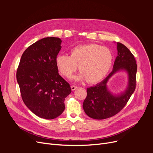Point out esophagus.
Masks as SVG:
<instances>
[{
	"mask_svg": "<svg viewBox=\"0 0 153 153\" xmlns=\"http://www.w3.org/2000/svg\"><path fill=\"white\" fill-rule=\"evenodd\" d=\"M71 90L72 91H74V90H76V89H77V88H78V87L75 86V85H71Z\"/></svg>",
	"mask_w": 153,
	"mask_h": 153,
	"instance_id": "1",
	"label": "esophagus"
}]
</instances>
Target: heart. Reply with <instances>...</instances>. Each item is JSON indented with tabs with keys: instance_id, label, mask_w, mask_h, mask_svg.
Returning a JSON list of instances; mask_svg holds the SVG:
<instances>
[{
	"instance_id": "1",
	"label": "heart",
	"mask_w": 153,
	"mask_h": 153,
	"mask_svg": "<svg viewBox=\"0 0 153 153\" xmlns=\"http://www.w3.org/2000/svg\"><path fill=\"white\" fill-rule=\"evenodd\" d=\"M112 62L113 55L109 48L94 43L78 45L71 50V56L60 54L56 58V66L63 76L70 77L79 66L81 73L74 79L77 81L86 79L91 84L105 77Z\"/></svg>"
}]
</instances>
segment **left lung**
Masks as SVG:
<instances>
[{"label": "left lung", "instance_id": "obj_1", "mask_svg": "<svg viewBox=\"0 0 153 153\" xmlns=\"http://www.w3.org/2000/svg\"><path fill=\"white\" fill-rule=\"evenodd\" d=\"M117 48L118 56L113 70L102 82L87 89L83 108L85 113L92 118L103 120L115 115L126 105L135 90L137 64L134 56L122 43L118 42ZM120 70L127 72L128 86L123 93L114 95L108 89L106 84L112 75Z\"/></svg>", "mask_w": 153, "mask_h": 153}]
</instances>
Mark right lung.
<instances>
[{
  "label": "right lung",
  "mask_w": 153,
  "mask_h": 153,
  "mask_svg": "<svg viewBox=\"0 0 153 153\" xmlns=\"http://www.w3.org/2000/svg\"><path fill=\"white\" fill-rule=\"evenodd\" d=\"M61 42L59 38L47 37L32 44L23 52L17 71L24 103L36 116L47 120L62 113L64 99L71 92L56 64Z\"/></svg>",
  "instance_id": "right-lung-1"
}]
</instances>
